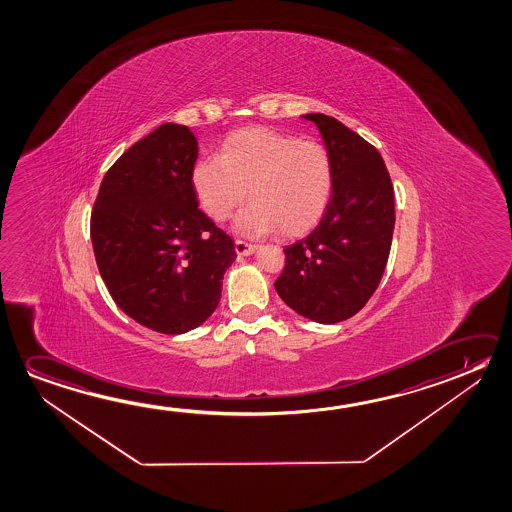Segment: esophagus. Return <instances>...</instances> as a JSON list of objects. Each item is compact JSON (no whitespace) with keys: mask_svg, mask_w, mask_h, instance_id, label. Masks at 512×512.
Masks as SVG:
<instances>
[{"mask_svg":"<svg viewBox=\"0 0 512 512\" xmlns=\"http://www.w3.org/2000/svg\"><path fill=\"white\" fill-rule=\"evenodd\" d=\"M235 251L238 256H251L256 251V245L247 244L244 240H236Z\"/></svg>","mask_w":512,"mask_h":512,"instance_id":"1","label":"esophagus"}]
</instances>
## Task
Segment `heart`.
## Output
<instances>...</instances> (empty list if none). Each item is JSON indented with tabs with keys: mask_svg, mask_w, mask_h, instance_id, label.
Here are the masks:
<instances>
[{
	"mask_svg": "<svg viewBox=\"0 0 512 512\" xmlns=\"http://www.w3.org/2000/svg\"><path fill=\"white\" fill-rule=\"evenodd\" d=\"M329 151L315 140L245 128L231 133L220 153H206L192 169V187L211 219H228L244 203L233 228L265 236L281 228L299 235L317 224L333 194Z\"/></svg>",
	"mask_w": 512,
	"mask_h": 512,
	"instance_id": "1",
	"label": "heart"
}]
</instances>
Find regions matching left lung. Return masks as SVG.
I'll return each mask as SVG.
<instances>
[{"label": "left lung", "instance_id": "8db88e82", "mask_svg": "<svg viewBox=\"0 0 512 512\" xmlns=\"http://www.w3.org/2000/svg\"><path fill=\"white\" fill-rule=\"evenodd\" d=\"M317 126L334 167L324 217L306 238L284 247L276 292L318 324L354 317L381 283L395 228V197L382 156L338 119L302 115Z\"/></svg>", "mask_w": 512, "mask_h": 512}]
</instances>
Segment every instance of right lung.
I'll return each mask as SVG.
<instances>
[{
	"label": "right lung",
	"instance_id": "1",
	"mask_svg": "<svg viewBox=\"0 0 512 512\" xmlns=\"http://www.w3.org/2000/svg\"><path fill=\"white\" fill-rule=\"evenodd\" d=\"M197 140L165 122L106 172L90 217L99 274L115 304L144 327L183 334L219 306L235 242L197 206Z\"/></svg>",
	"mask_w": 512,
	"mask_h": 512
}]
</instances>
